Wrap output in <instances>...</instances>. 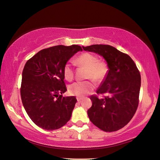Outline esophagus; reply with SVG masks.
<instances>
[{
    "mask_svg": "<svg viewBox=\"0 0 160 160\" xmlns=\"http://www.w3.org/2000/svg\"><path fill=\"white\" fill-rule=\"evenodd\" d=\"M82 99V98H81V97H78L77 98V100H78V102H80L81 100Z\"/></svg>",
    "mask_w": 160,
    "mask_h": 160,
    "instance_id": "34e87169",
    "label": "esophagus"
}]
</instances>
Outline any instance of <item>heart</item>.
Wrapping results in <instances>:
<instances>
[{"mask_svg": "<svg viewBox=\"0 0 160 160\" xmlns=\"http://www.w3.org/2000/svg\"><path fill=\"white\" fill-rule=\"evenodd\" d=\"M76 62L80 66L87 68V79H92L85 81H79L72 83L69 86V92L71 95L76 96H84L93 91L96 82H102L107 77L108 71L107 64L105 62L98 61L96 55L91 53H83L76 59ZM63 75L65 79L71 81L74 78V69L71 63L67 62L63 68Z\"/></svg>", "mask_w": 160, "mask_h": 160, "instance_id": "b5f03b06", "label": "heart"}]
</instances>
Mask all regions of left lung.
I'll list each match as a JSON object with an SVG mask.
<instances>
[{
	"instance_id": "1",
	"label": "left lung",
	"mask_w": 160,
	"mask_h": 160,
	"mask_svg": "<svg viewBox=\"0 0 160 160\" xmlns=\"http://www.w3.org/2000/svg\"><path fill=\"white\" fill-rule=\"evenodd\" d=\"M85 51L98 53L107 61V77L96 91L105 95L102 98L93 95L92 107L88 115L93 125L105 132L121 129L136 113L139 102L141 75L129 56L109 45H92Z\"/></svg>"
}]
</instances>
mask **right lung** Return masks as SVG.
<instances>
[{
	"label": "right lung",
	"mask_w": 160,
	"mask_h": 160,
	"mask_svg": "<svg viewBox=\"0 0 160 160\" xmlns=\"http://www.w3.org/2000/svg\"><path fill=\"white\" fill-rule=\"evenodd\" d=\"M82 48L62 45L42 49L24 65L20 93L24 109L38 127L54 130L70 120L77 102L75 96L64 97L67 91L63 68Z\"/></svg>",
	"instance_id": "1"
}]
</instances>
